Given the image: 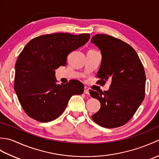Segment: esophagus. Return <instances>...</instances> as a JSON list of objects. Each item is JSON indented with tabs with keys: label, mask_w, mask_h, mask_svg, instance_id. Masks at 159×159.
I'll use <instances>...</instances> for the list:
<instances>
[{
	"label": "esophagus",
	"mask_w": 159,
	"mask_h": 159,
	"mask_svg": "<svg viewBox=\"0 0 159 159\" xmlns=\"http://www.w3.org/2000/svg\"><path fill=\"white\" fill-rule=\"evenodd\" d=\"M84 93H85V94H89V89L87 88V87H85V89H84Z\"/></svg>",
	"instance_id": "1"
}]
</instances>
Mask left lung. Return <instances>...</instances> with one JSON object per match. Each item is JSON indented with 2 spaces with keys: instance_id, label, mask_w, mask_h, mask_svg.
Instances as JSON below:
<instances>
[{
  "instance_id": "1",
  "label": "left lung",
  "mask_w": 159,
  "mask_h": 159,
  "mask_svg": "<svg viewBox=\"0 0 159 159\" xmlns=\"http://www.w3.org/2000/svg\"><path fill=\"white\" fill-rule=\"evenodd\" d=\"M91 42L102 55L98 82L104 85L108 79L111 80L108 91H89L91 96L98 100L101 105L92 117L104 128L123 126L134 116L145 98L146 79L142 63L133 47L120 39L98 34Z\"/></svg>"
}]
</instances>
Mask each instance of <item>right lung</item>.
Listing matches in <instances>:
<instances>
[{
	"mask_svg": "<svg viewBox=\"0 0 159 159\" xmlns=\"http://www.w3.org/2000/svg\"><path fill=\"white\" fill-rule=\"evenodd\" d=\"M89 34L53 33L31 39L15 65L14 90L28 116L38 121L57 119L73 95L82 94L83 84L72 80L57 84L55 70L65 66L69 54L85 45Z\"/></svg>",
	"mask_w": 159,
	"mask_h": 159,
	"instance_id": "add662e5",
	"label": "right lung"
}]
</instances>
